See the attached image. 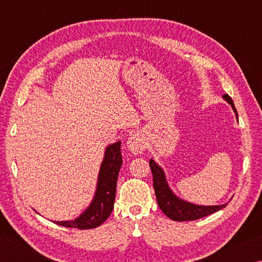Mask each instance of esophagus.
<instances>
[{"label":"esophagus","instance_id":"obj_1","mask_svg":"<svg viewBox=\"0 0 262 262\" xmlns=\"http://www.w3.org/2000/svg\"><path fill=\"white\" fill-rule=\"evenodd\" d=\"M127 148L130 152L135 154V155L143 152L145 149V145H144V142H143V139H142V136L139 134H133L132 136L128 137Z\"/></svg>","mask_w":262,"mask_h":262}]
</instances>
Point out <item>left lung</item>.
Listing matches in <instances>:
<instances>
[{"label":"left lung","mask_w":262,"mask_h":262,"mask_svg":"<svg viewBox=\"0 0 262 262\" xmlns=\"http://www.w3.org/2000/svg\"><path fill=\"white\" fill-rule=\"evenodd\" d=\"M223 99L228 101V104L231 105L236 118L238 120V113L237 110L234 107V104L232 99L230 98L228 95L223 96ZM150 168L152 172V179H154V189L156 193L157 203L161 210L165 214L168 219L172 221L178 222H185V221H195L202 217H206L210 214L219 211L223 208L227 207L228 203L219 206H201L195 205V203L185 201L183 199L173 193V190L170 188L167 184L165 172L163 168L158 165V164L151 158L149 162Z\"/></svg>","instance_id":"obj_1"}]
</instances>
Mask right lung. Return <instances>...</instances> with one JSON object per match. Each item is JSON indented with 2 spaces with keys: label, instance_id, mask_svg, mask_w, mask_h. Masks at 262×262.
<instances>
[{
  "label": "right lung",
  "instance_id": "right-lung-1",
  "mask_svg": "<svg viewBox=\"0 0 262 262\" xmlns=\"http://www.w3.org/2000/svg\"><path fill=\"white\" fill-rule=\"evenodd\" d=\"M121 165V142L118 141L105 149L97 179L96 192L89 207L75 220L54 221V223L66 228L81 230L94 229L103 224L113 210L115 189Z\"/></svg>",
  "mask_w": 262,
  "mask_h": 262
}]
</instances>
